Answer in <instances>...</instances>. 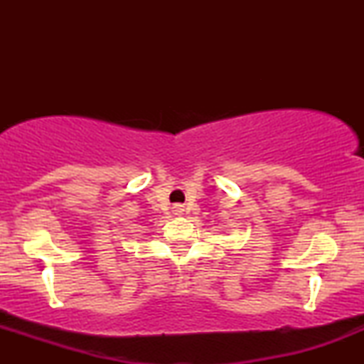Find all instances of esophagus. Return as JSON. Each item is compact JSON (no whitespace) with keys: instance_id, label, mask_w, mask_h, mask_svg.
<instances>
[{"instance_id":"esophagus-1","label":"esophagus","mask_w":364,"mask_h":364,"mask_svg":"<svg viewBox=\"0 0 364 364\" xmlns=\"http://www.w3.org/2000/svg\"><path fill=\"white\" fill-rule=\"evenodd\" d=\"M172 213L173 215H183V213H186V207H183L182 203H173Z\"/></svg>"}]
</instances>
